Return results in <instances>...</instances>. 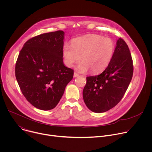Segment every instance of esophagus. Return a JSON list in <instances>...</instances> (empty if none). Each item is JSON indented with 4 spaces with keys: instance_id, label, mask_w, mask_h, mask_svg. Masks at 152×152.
<instances>
[{
    "instance_id": "1",
    "label": "esophagus",
    "mask_w": 152,
    "mask_h": 152,
    "mask_svg": "<svg viewBox=\"0 0 152 152\" xmlns=\"http://www.w3.org/2000/svg\"><path fill=\"white\" fill-rule=\"evenodd\" d=\"M73 76H74V77H76L79 76V75H78L77 73H76V72H75V73H74V75H73Z\"/></svg>"
}]
</instances>
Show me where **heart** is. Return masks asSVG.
<instances>
[{"instance_id":"obj_1","label":"heart","mask_w":152,"mask_h":152,"mask_svg":"<svg viewBox=\"0 0 152 152\" xmlns=\"http://www.w3.org/2000/svg\"><path fill=\"white\" fill-rule=\"evenodd\" d=\"M115 49L113 40L97 34H88L74 39L72 45L66 43L62 49L65 63L68 67L83 61L77 67L81 73L89 69L93 73L104 70L110 63Z\"/></svg>"}]
</instances>
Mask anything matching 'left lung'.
Returning <instances> with one entry per match:
<instances>
[{
	"label": "left lung",
	"mask_w": 152,
	"mask_h": 152,
	"mask_svg": "<svg viewBox=\"0 0 152 152\" xmlns=\"http://www.w3.org/2000/svg\"><path fill=\"white\" fill-rule=\"evenodd\" d=\"M133 62L126 42L120 38L113 58L100 75L86 77L83 90L86 106L94 113L112 109L123 98L133 76Z\"/></svg>",
	"instance_id": "8db88e82"
}]
</instances>
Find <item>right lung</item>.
I'll list each match as a JSON object with an SVG mask.
<instances>
[{"label": "right lung", "mask_w": 152, "mask_h": 152, "mask_svg": "<svg viewBox=\"0 0 152 152\" xmlns=\"http://www.w3.org/2000/svg\"><path fill=\"white\" fill-rule=\"evenodd\" d=\"M64 32L42 34L28 40L20 52L15 77L23 96L34 107L50 110L58 104L74 71L64 66Z\"/></svg>", "instance_id": "add662e5"}]
</instances>
